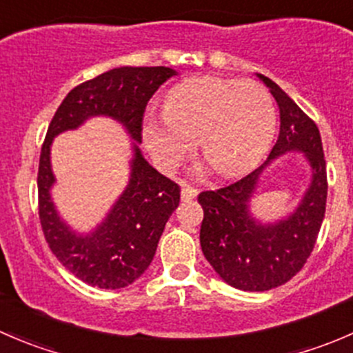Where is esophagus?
I'll list each match as a JSON object with an SVG mask.
<instances>
[{
	"mask_svg": "<svg viewBox=\"0 0 353 353\" xmlns=\"http://www.w3.org/2000/svg\"><path fill=\"white\" fill-rule=\"evenodd\" d=\"M196 194H198L196 188L183 183V188H181V196H183V199H193V198H196Z\"/></svg>",
	"mask_w": 353,
	"mask_h": 353,
	"instance_id": "esophagus-1",
	"label": "esophagus"
}]
</instances>
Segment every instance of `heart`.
<instances>
[{"label":"heart","mask_w":353,"mask_h":353,"mask_svg":"<svg viewBox=\"0 0 353 353\" xmlns=\"http://www.w3.org/2000/svg\"><path fill=\"white\" fill-rule=\"evenodd\" d=\"M163 108L162 117L143 123L147 150L162 170L176 169L198 138L213 169L236 176L265 155L275 134V104L258 81L190 78L169 92Z\"/></svg>","instance_id":"1"}]
</instances>
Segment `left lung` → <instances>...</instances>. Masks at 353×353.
Listing matches in <instances>:
<instances>
[{
    "instance_id": "obj_1",
    "label": "left lung",
    "mask_w": 353,
    "mask_h": 353,
    "mask_svg": "<svg viewBox=\"0 0 353 353\" xmlns=\"http://www.w3.org/2000/svg\"><path fill=\"white\" fill-rule=\"evenodd\" d=\"M280 109V133L268 159L236 183L215 191H203L199 243L205 258L229 285L263 292L288 282L305 265L314 249L326 212L328 177L321 134L314 121L265 74ZM304 151L313 167V183L299 208L287 221L261 226L250 219L247 201L262 169L279 154Z\"/></svg>"
}]
</instances>
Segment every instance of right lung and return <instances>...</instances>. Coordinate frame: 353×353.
Segmentation results:
<instances>
[{
    "mask_svg": "<svg viewBox=\"0 0 353 353\" xmlns=\"http://www.w3.org/2000/svg\"><path fill=\"white\" fill-rule=\"evenodd\" d=\"M172 74L176 71L165 66H124L105 71L77 85L48 128L37 174L42 232L59 263L92 287L123 288L148 268L163 227L179 205L181 188L155 170L135 144L127 191L95 233L78 236L59 220L48 196L54 182L48 162L52 138L61 130L74 129L90 115H109L123 122L140 143L148 101Z\"/></svg>",
    "mask_w": 353,
    "mask_h": 353,
    "instance_id": "1",
    "label": "right lung"
}]
</instances>
